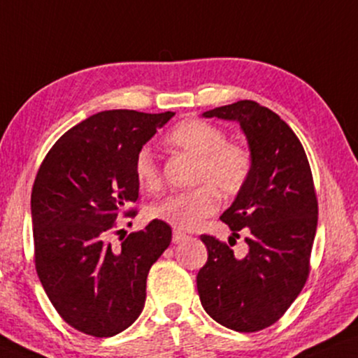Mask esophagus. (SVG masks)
<instances>
[{
	"label": "esophagus",
	"instance_id": "1",
	"mask_svg": "<svg viewBox=\"0 0 358 358\" xmlns=\"http://www.w3.org/2000/svg\"><path fill=\"white\" fill-rule=\"evenodd\" d=\"M186 239H187V236L184 232H180V231L172 232V242H174V244H179V242H182Z\"/></svg>",
	"mask_w": 358,
	"mask_h": 358
}]
</instances>
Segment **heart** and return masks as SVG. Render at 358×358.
Returning a JSON list of instances; mask_svg holds the SVG:
<instances>
[{"mask_svg":"<svg viewBox=\"0 0 358 358\" xmlns=\"http://www.w3.org/2000/svg\"><path fill=\"white\" fill-rule=\"evenodd\" d=\"M166 141L174 151L196 159L191 180L196 187L159 201L151 209L154 219L189 231L217 210V191L232 197L249 182L252 154L244 145L227 143L226 132L220 127L201 119H186L167 134ZM134 174L141 187L148 191L161 187V171L149 148L136 154Z\"/></svg>","mask_w":358,"mask_h":358,"instance_id":"obj_1","label":"heart"}]
</instances>
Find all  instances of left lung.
<instances>
[{
  "label": "left lung",
  "instance_id": "left-lung-1",
  "mask_svg": "<svg viewBox=\"0 0 358 358\" xmlns=\"http://www.w3.org/2000/svg\"><path fill=\"white\" fill-rule=\"evenodd\" d=\"M202 116L239 122L254 166L249 182L220 215L232 231L229 244L244 233L248 254L236 256L226 242L201 236L209 255L197 273V292L220 325L257 332L275 324L306 285L319 215L312 171L294 131L255 101Z\"/></svg>",
  "mask_w": 358,
  "mask_h": 358
}]
</instances>
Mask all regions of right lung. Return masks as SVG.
Masks as SVG:
<instances>
[{"instance_id":"obj_1","label":"right lung","mask_w":358,"mask_h":358,"mask_svg":"<svg viewBox=\"0 0 358 358\" xmlns=\"http://www.w3.org/2000/svg\"><path fill=\"white\" fill-rule=\"evenodd\" d=\"M174 113L113 109L64 132L31 192L34 262L44 292L71 327L113 337L141 315L149 268L169 247V224L154 219L113 247L119 214L139 197L134 159Z\"/></svg>"}]
</instances>
